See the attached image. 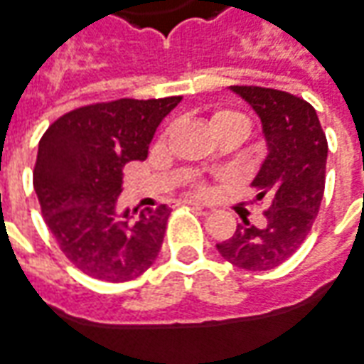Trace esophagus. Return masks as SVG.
<instances>
[{
    "instance_id": "1",
    "label": "esophagus",
    "mask_w": 364,
    "mask_h": 364,
    "mask_svg": "<svg viewBox=\"0 0 364 364\" xmlns=\"http://www.w3.org/2000/svg\"><path fill=\"white\" fill-rule=\"evenodd\" d=\"M185 203H187V205H191L193 208H199V210H208V208L205 207L203 203H199V200H185Z\"/></svg>"
}]
</instances>
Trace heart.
<instances>
[{
  "mask_svg": "<svg viewBox=\"0 0 364 364\" xmlns=\"http://www.w3.org/2000/svg\"><path fill=\"white\" fill-rule=\"evenodd\" d=\"M228 116H240V114H235V112H218L217 116H215V120H218V118H228ZM193 191H197V193H208V185L203 181H197L193 185Z\"/></svg>",
  "mask_w": 364,
  "mask_h": 364,
  "instance_id": "heart-1",
  "label": "heart"
}]
</instances>
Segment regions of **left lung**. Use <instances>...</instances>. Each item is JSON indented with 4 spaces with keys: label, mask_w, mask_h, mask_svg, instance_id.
<instances>
[{
    "label": "left lung",
    "mask_w": 364,
    "mask_h": 364,
    "mask_svg": "<svg viewBox=\"0 0 364 364\" xmlns=\"http://www.w3.org/2000/svg\"><path fill=\"white\" fill-rule=\"evenodd\" d=\"M230 90L250 104L262 122L268 156L252 187L260 191L258 199L270 200V207L264 210L266 225L254 226L244 218L217 250L236 268L274 270L297 252L319 213L327 138L317 112L304 98L262 86H230Z\"/></svg>",
    "instance_id": "left-lung-1"
}]
</instances>
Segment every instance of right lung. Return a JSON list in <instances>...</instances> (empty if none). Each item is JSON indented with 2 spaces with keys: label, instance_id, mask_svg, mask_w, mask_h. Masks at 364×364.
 I'll return each instance as SVG.
<instances>
[{
  "label": "right lung",
  "instance_id": "obj_1",
  "mask_svg": "<svg viewBox=\"0 0 364 364\" xmlns=\"http://www.w3.org/2000/svg\"><path fill=\"white\" fill-rule=\"evenodd\" d=\"M179 102L181 96L90 104L43 134L33 187L60 250L86 276L118 284L156 262L171 208H147L132 220L116 203L124 165L146 159L157 126Z\"/></svg>",
  "mask_w": 364,
  "mask_h": 364
}]
</instances>
